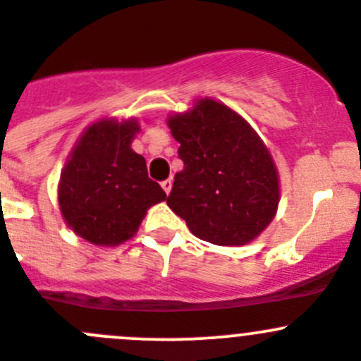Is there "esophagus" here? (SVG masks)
<instances>
[{"instance_id": "1", "label": "esophagus", "mask_w": 361, "mask_h": 361, "mask_svg": "<svg viewBox=\"0 0 361 361\" xmlns=\"http://www.w3.org/2000/svg\"><path fill=\"white\" fill-rule=\"evenodd\" d=\"M172 185H173L172 179H166V180H163V182H161V188L165 189V192H166V195H169V192L172 191Z\"/></svg>"}]
</instances>
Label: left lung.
Returning a JSON list of instances; mask_svg holds the SVG:
<instances>
[{"label":"left lung","mask_w":361,"mask_h":361,"mask_svg":"<svg viewBox=\"0 0 361 361\" xmlns=\"http://www.w3.org/2000/svg\"><path fill=\"white\" fill-rule=\"evenodd\" d=\"M184 169L176 173L170 209L195 237L245 245L270 224L279 205V173L269 149L244 117L212 98L169 117Z\"/></svg>","instance_id":"8db88e82"}]
</instances>
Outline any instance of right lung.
Returning <instances> with one entry per match:
<instances>
[{"mask_svg": "<svg viewBox=\"0 0 361 361\" xmlns=\"http://www.w3.org/2000/svg\"><path fill=\"white\" fill-rule=\"evenodd\" d=\"M137 119H99L85 128L61 172L58 200L68 226L94 245H119L137 233L149 207L166 200L131 149Z\"/></svg>", "mask_w": 361, "mask_h": 361, "instance_id": "right-lung-1", "label": "right lung"}]
</instances>
